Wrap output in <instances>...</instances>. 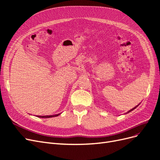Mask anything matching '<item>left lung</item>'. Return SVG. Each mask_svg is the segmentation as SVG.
Segmentation results:
<instances>
[{
    "label": "left lung",
    "mask_w": 160,
    "mask_h": 160,
    "mask_svg": "<svg viewBox=\"0 0 160 160\" xmlns=\"http://www.w3.org/2000/svg\"><path fill=\"white\" fill-rule=\"evenodd\" d=\"M138 105H137V106H136V107H135V108H133V109H131V110H129V111H128V113H129V112H130V111H133V109H135V108H137V107H138Z\"/></svg>",
    "instance_id": "8db88e82"
}]
</instances>
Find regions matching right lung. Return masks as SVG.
I'll use <instances>...</instances> for the list:
<instances>
[{
    "label": "right lung",
    "instance_id": "right-lung-1",
    "mask_svg": "<svg viewBox=\"0 0 160 160\" xmlns=\"http://www.w3.org/2000/svg\"><path fill=\"white\" fill-rule=\"evenodd\" d=\"M60 114H57V115H43V116H40L38 115L37 116L38 118H52V117H56V116H58Z\"/></svg>",
    "mask_w": 160,
    "mask_h": 160
}]
</instances>
